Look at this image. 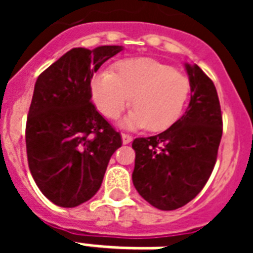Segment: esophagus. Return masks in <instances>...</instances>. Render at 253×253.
Here are the masks:
<instances>
[{
    "instance_id": "34e87169",
    "label": "esophagus",
    "mask_w": 253,
    "mask_h": 253,
    "mask_svg": "<svg viewBox=\"0 0 253 253\" xmlns=\"http://www.w3.org/2000/svg\"><path fill=\"white\" fill-rule=\"evenodd\" d=\"M131 141H132V137L130 135V134H125V132L122 134V142L125 143V145H126V143H130Z\"/></svg>"
}]
</instances>
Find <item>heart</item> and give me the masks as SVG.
<instances>
[{
  "label": "heart",
  "mask_w": 253,
  "mask_h": 253,
  "mask_svg": "<svg viewBox=\"0 0 253 253\" xmlns=\"http://www.w3.org/2000/svg\"><path fill=\"white\" fill-rule=\"evenodd\" d=\"M190 90V78L184 73L153 58L123 59L111 73H99L90 83L92 100L101 115L116 121L130 104L134 110L125 125L146 127L149 131L173 126Z\"/></svg>",
  "instance_id": "1"
}]
</instances>
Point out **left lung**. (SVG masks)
<instances>
[{
    "label": "left lung",
    "instance_id": "obj_1",
    "mask_svg": "<svg viewBox=\"0 0 253 253\" xmlns=\"http://www.w3.org/2000/svg\"><path fill=\"white\" fill-rule=\"evenodd\" d=\"M191 84L188 108L157 135L135 138L132 183L160 210H176L192 201L211 175L222 137L217 89L198 65L186 63Z\"/></svg>",
    "mask_w": 253,
    "mask_h": 253
}]
</instances>
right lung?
<instances>
[{"instance_id":"right-lung-1","label":"right lung","mask_w":253,"mask_h":253,"mask_svg":"<svg viewBox=\"0 0 253 253\" xmlns=\"http://www.w3.org/2000/svg\"><path fill=\"white\" fill-rule=\"evenodd\" d=\"M122 50L72 48L36 80L25 127L27 157L36 186L57 206L89 201L122 146L121 134L90 101L93 74Z\"/></svg>"}]
</instances>
